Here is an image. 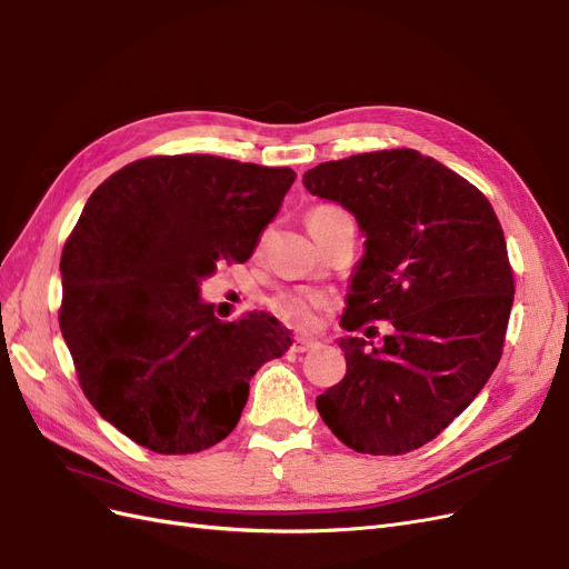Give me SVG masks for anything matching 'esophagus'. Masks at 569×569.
<instances>
[{"label":"esophagus","instance_id":"34e87169","mask_svg":"<svg viewBox=\"0 0 569 569\" xmlns=\"http://www.w3.org/2000/svg\"><path fill=\"white\" fill-rule=\"evenodd\" d=\"M321 342L315 340V338H307V336H298L296 340H292V350L296 352H311V350H319Z\"/></svg>","mask_w":569,"mask_h":569}]
</instances>
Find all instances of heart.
<instances>
[{"instance_id": "obj_1", "label": "heart", "mask_w": 569, "mask_h": 569, "mask_svg": "<svg viewBox=\"0 0 569 569\" xmlns=\"http://www.w3.org/2000/svg\"><path fill=\"white\" fill-rule=\"evenodd\" d=\"M331 212H336V208H317V210H311L309 219L331 214ZM323 305H326L323 296H319V292H315V290H305V288L279 292V296H273L269 300V309L273 311V315L296 328L315 326L317 317H319V309Z\"/></svg>"}]
</instances>
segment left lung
<instances>
[{
    "label": "left lung",
    "instance_id": "8db88e82",
    "mask_svg": "<svg viewBox=\"0 0 569 569\" xmlns=\"http://www.w3.org/2000/svg\"><path fill=\"white\" fill-rule=\"evenodd\" d=\"M302 184L352 212L366 238L345 331L376 319L395 328L380 347L338 340L347 373L317 409L355 451H413L466 411L501 359L516 288L497 212L461 174L411 149L321 162Z\"/></svg>",
    "mask_w": 569,
    "mask_h": 569
}]
</instances>
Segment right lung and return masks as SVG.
Masks as SVG:
<instances>
[{"mask_svg":"<svg viewBox=\"0 0 569 569\" xmlns=\"http://www.w3.org/2000/svg\"><path fill=\"white\" fill-rule=\"evenodd\" d=\"M296 181L217 156L124 164L89 196L61 258V333L101 418L158 453L210 449L250 378L292 345L267 311L219 321L200 283L246 262Z\"/></svg>","mask_w":569,"mask_h":569,"instance_id":"add662e5","label":"right lung"}]
</instances>
